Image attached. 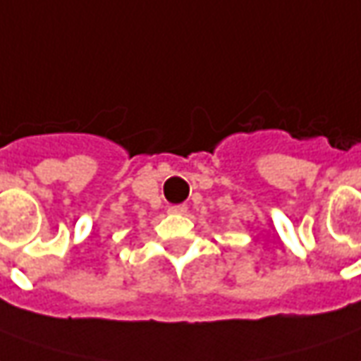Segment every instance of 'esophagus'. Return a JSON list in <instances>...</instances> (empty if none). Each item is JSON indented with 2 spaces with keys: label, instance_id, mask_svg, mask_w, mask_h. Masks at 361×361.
<instances>
[{
  "label": "esophagus",
  "instance_id": "1",
  "mask_svg": "<svg viewBox=\"0 0 361 361\" xmlns=\"http://www.w3.org/2000/svg\"><path fill=\"white\" fill-rule=\"evenodd\" d=\"M170 213H176V215H183V213H188V205H172L170 207Z\"/></svg>",
  "mask_w": 361,
  "mask_h": 361
}]
</instances>
